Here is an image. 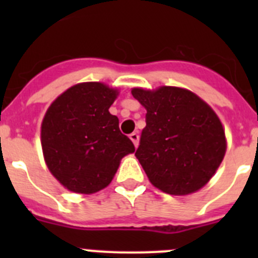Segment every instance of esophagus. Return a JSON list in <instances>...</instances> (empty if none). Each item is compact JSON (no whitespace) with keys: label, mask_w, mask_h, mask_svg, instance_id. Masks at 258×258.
Wrapping results in <instances>:
<instances>
[{"label":"esophagus","mask_w":258,"mask_h":258,"mask_svg":"<svg viewBox=\"0 0 258 258\" xmlns=\"http://www.w3.org/2000/svg\"><path fill=\"white\" fill-rule=\"evenodd\" d=\"M129 138H131L132 142L134 143V146L138 147V145H140V136H138V132H133V133L129 136Z\"/></svg>","instance_id":"34e87169"}]
</instances>
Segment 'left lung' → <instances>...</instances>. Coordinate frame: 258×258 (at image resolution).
<instances>
[{"label":"left lung","mask_w":258,"mask_h":258,"mask_svg":"<svg viewBox=\"0 0 258 258\" xmlns=\"http://www.w3.org/2000/svg\"><path fill=\"white\" fill-rule=\"evenodd\" d=\"M132 94L147 111L136 156L150 182L177 197L204 187L226 154L217 113L199 95L178 86L133 88Z\"/></svg>","instance_id":"obj_1"}]
</instances>
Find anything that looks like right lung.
<instances>
[{
	"label": "right lung",
	"mask_w": 258,
	"mask_h": 258,
	"mask_svg": "<svg viewBox=\"0 0 258 258\" xmlns=\"http://www.w3.org/2000/svg\"><path fill=\"white\" fill-rule=\"evenodd\" d=\"M117 97V89L103 83H80L47 108L41 122L44 160L68 191L89 195L103 190L122 157L136 150L108 111Z\"/></svg>",
	"instance_id": "right-lung-1"
}]
</instances>
